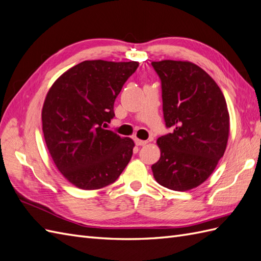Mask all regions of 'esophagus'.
Returning a JSON list of instances; mask_svg holds the SVG:
<instances>
[{
  "mask_svg": "<svg viewBox=\"0 0 261 261\" xmlns=\"http://www.w3.org/2000/svg\"><path fill=\"white\" fill-rule=\"evenodd\" d=\"M135 143L137 146H144L147 144L148 142L147 141H142V139H138V138H135Z\"/></svg>",
  "mask_w": 261,
  "mask_h": 261,
  "instance_id": "34e87169",
  "label": "esophagus"
}]
</instances>
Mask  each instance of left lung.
I'll list each match as a JSON object with an SVG mask.
<instances>
[{"mask_svg":"<svg viewBox=\"0 0 261 261\" xmlns=\"http://www.w3.org/2000/svg\"><path fill=\"white\" fill-rule=\"evenodd\" d=\"M162 82L165 124L157 139L161 158L151 166L160 185L186 192L204 182L224 156L229 113L219 86L194 63L152 62Z\"/></svg>","mask_w":261,"mask_h":261,"instance_id":"obj_1","label":"left lung"}]
</instances>
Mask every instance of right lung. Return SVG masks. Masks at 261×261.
<instances>
[{
	"instance_id": "right-lung-1",
	"label": "right lung",
	"mask_w": 261,
	"mask_h": 261,
	"mask_svg": "<svg viewBox=\"0 0 261 261\" xmlns=\"http://www.w3.org/2000/svg\"><path fill=\"white\" fill-rule=\"evenodd\" d=\"M137 62L84 61L55 81L42 110L47 149L62 175L81 189L115 181L129 163L134 142L105 129L114 101Z\"/></svg>"
}]
</instances>
